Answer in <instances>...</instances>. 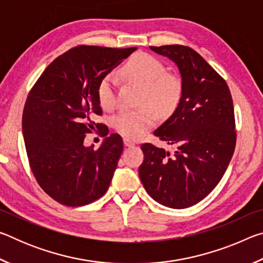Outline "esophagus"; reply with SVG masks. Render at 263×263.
<instances>
[{"instance_id": "1", "label": "esophagus", "mask_w": 263, "mask_h": 263, "mask_svg": "<svg viewBox=\"0 0 263 263\" xmlns=\"http://www.w3.org/2000/svg\"><path fill=\"white\" fill-rule=\"evenodd\" d=\"M124 145L127 146V147H132V146L136 145V142L132 141L131 139H128V138H124Z\"/></svg>"}]
</instances>
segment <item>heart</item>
Returning <instances> with one entry per match:
<instances>
[{"label": "heart", "instance_id": "1", "mask_svg": "<svg viewBox=\"0 0 263 263\" xmlns=\"http://www.w3.org/2000/svg\"><path fill=\"white\" fill-rule=\"evenodd\" d=\"M122 75L142 88L139 104L135 110H121L112 117V126L122 136L137 139L144 136L158 122V114L168 117L175 112L183 96V83L176 74L166 72L161 61L146 53H139L122 68ZM117 80L108 74L97 87L100 104L106 110L117 103Z\"/></svg>", "mask_w": 263, "mask_h": 263}]
</instances>
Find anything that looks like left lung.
I'll list each match as a JSON object with an SVG mask.
<instances>
[{
	"mask_svg": "<svg viewBox=\"0 0 263 263\" xmlns=\"http://www.w3.org/2000/svg\"><path fill=\"white\" fill-rule=\"evenodd\" d=\"M149 48L177 65L183 96L175 112L154 131L175 152L142 144L139 176L154 201L189 208L215 189L232 159L237 142L232 96L225 80L191 47Z\"/></svg>",
	"mask_w": 263,
	"mask_h": 263,
	"instance_id": "left-lung-1",
	"label": "left lung"
}]
</instances>
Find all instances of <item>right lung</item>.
I'll use <instances>...</instances> for the list:
<instances>
[{
	"label": "right lung",
	"mask_w": 263,
	"mask_h": 263,
	"mask_svg": "<svg viewBox=\"0 0 263 263\" xmlns=\"http://www.w3.org/2000/svg\"><path fill=\"white\" fill-rule=\"evenodd\" d=\"M136 50L75 46L53 60L31 88L22 118L29 164L41 188L62 205H87L109 189L122 137L112 133L99 149L83 141L102 126L94 122L102 116L101 80Z\"/></svg>",
	"instance_id": "add662e5"
}]
</instances>
